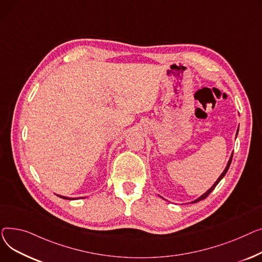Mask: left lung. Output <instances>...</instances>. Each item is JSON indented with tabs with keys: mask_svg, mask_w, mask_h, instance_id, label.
Instances as JSON below:
<instances>
[{
	"mask_svg": "<svg viewBox=\"0 0 262 262\" xmlns=\"http://www.w3.org/2000/svg\"><path fill=\"white\" fill-rule=\"evenodd\" d=\"M238 131L239 130H237V134H238ZM232 159H233V155L232 156H230V158H229V161H228V163H227V165H226V167H225V169H224V171L221 173V176L218 178V180L216 181V182H214V184H213V185L205 192V193H203L201 196H200V198H198L196 200H194V201H192L191 203H196V202H199V201H201V200H204L205 198H207L208 196V194L214 189V188H216V186L218 185V184H219V182L224 178V176L226 174V172H227V170H228V168H229V165H230V163H232Z\"/></svg>",
	"mask_w": 262,
	"mask_h": 262,
	"instance_id": "1",
	"label": "left lung"
}]
</instances>
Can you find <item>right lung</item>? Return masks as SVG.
I'll list each match as a JSON object with an SVG mask.
<instances>
[{"instance_id":"obj_1","label":"right lung","mask_w":262,"mask_h":262,"mask_svg":"<svg viewBox=\"0 0 262 262\" xmlns=\"http://www.w3.org/2000/svg\"><path fill=\"white\" fill-rule=\"evenodd\" d=\"M58 196L62 198V199H66V200H74V199H72V198H68V196H63V195H58ZM81 199H83V198H81Z\"/></svg>"}]
</instances>
